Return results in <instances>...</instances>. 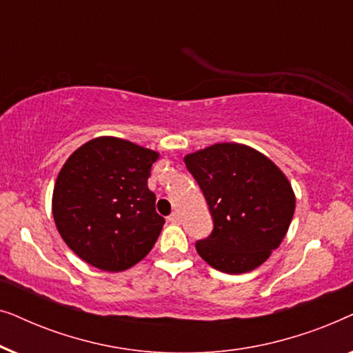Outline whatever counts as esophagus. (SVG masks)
<instances>
[{"mask_svg":"<svg viewBox=\"0 0 353 353\" xmlns=\"http://www.w3.org/2000/svg\"><path fill=\"white\" fill-rule=\"evenodd\" d=\"M168 221H170V223H180V214H178V212H173V214L168 216Z\"/></svg>","mask_w":353,"mask_h":353,"instance_id":"34e87169","label":"esophagus"}]
</instances>
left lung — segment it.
I'll return each mask as SVG.
<instances>
[{
    "label": "left lung",
    "mask_w": 353,
    "mask_h": 353,
    "mask_svg": "<svg viewBox=\"0 0 353 353\" xmlns=\"http://www.w3.org/2000/svg\"><path fill=\"white\" fill-rule=\"evenodd\" d=\"M185 163L214 216L212 234L196 243L202 260L228 274L267 262L296 210V194L281 168L241 143L212 144L186 154Z\"/></svg>",
    "instance_id": "1"
}]
</instances>
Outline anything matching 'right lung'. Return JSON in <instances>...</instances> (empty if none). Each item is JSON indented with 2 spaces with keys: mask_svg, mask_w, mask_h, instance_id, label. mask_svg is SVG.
<instances>
[{
  "mask_svg": "<svg viewBox=\"0 0 353 353\" xmlns=\"http://www.w3.org/2000/svg\"><path fill=\"white\" fill-rule=\"evenodd\" d=\"M161 154L127 139L98 137L70 154L52 191L64 243L103 272H123L151 252L165 223L148 188Z\"/></svg>",
  "mask_w": 353,
  "mask_h": 353,
  "instance_id": "obj_1",
  "label": "right lung"
}]
</instances>
